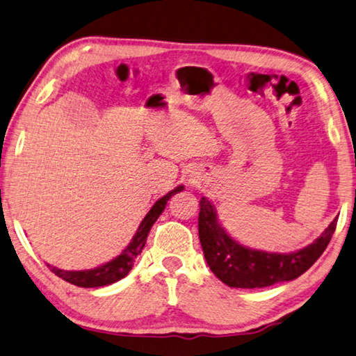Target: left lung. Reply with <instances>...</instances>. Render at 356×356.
Instances as JSON below:
<instances>
[{
	"label": "left lung",
	"instance_id": "1",
	"mask_svg": "<svg viewBox=\"0 0 356 356\" xmlns=\"http://www.w3.org/2000/svg\"><path fill=\"white\" fill-rule=\"evenodd\" d=\"M338 217L313 244L292 253H269L241 245L217 220L216 208L207 197L200 200L198 236L209 269L229 288L254 289L291 282L313 266L325 250Z\"/></svg>",
	"mask_w": 356,
	"mask_h": 356
}]
</instances>
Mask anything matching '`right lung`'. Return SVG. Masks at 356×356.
Here are the masks:
<instances>
[{"label": "right lung", "instance_id": "right-lung-1", "mask_svg": "<svg viewBox=\"0 0 356 356\" xmlns=\"http://www.w3.org/2000/svg\"><path fill=\"white\" fill-rule=\"evenodd\" d=\"M183 189L184 186H178V188H175L164 197H161L159 200L153 204L152 209L148 211V214L143 217V220L140 222L139 228H137L136 234L133 236V239H131L127 248H124L117 258L109 261V263L89 270H62L58 269V267L48 264L49 270L56 273L59 278L65 280V282L74 286H79V288H99V286H108L124 278L129 273V270L133 269L134 261L140 254L142 248L145 247L149 229H152L153 223L158 220L162 211L165 209L167 202L170 200L172 195L178 194V192H181Z\"/></svg>", "mask_w": 356, "mask_h": 356}]
</instances>
